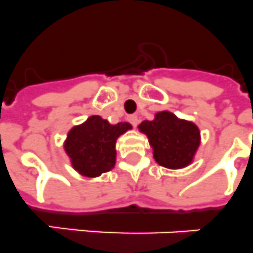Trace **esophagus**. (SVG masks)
<instances>
[{
  "label": "esophagus",
  "instance_id": "34e87169",
  "mask_svg": "<svg viewBox=\"0 0 253 253\" xmlns=\"http://www.w3.org/2000/svg\"><path fill=\"white\" fill-rule=\"evenodd\" d=\"M127 120H128V122H130L133 127H136L137 123H139V117H137L136 114L128 116V117H127Z\"/></svg>",
  "mask_w": 253,
  "mask_h": 253
}]
</instances>
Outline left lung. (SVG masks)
Instances as JSON below:
<instances>
[{
    "label": "left lung",
    "mask_w": 253,
    "mask_h": 253,
    "mask_svg": "<svg viewBox=\"0 0 253 253\" xmlns=\"http://www.w3.org/2000/svg\"><path fill=\"white\" fill-rule=\"evenodd\" d=\"M139 130L148 136L156 162L167 169L188 166L201 143L198 127L169 112H159L153 121H144Z\"/></svg>",
    "instance_id": "left-lung-1"
}]
</instances>
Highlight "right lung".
I'll return each instance as SVG.
<instances>
[{"label": "right lung", "instance_id": "add662e5", "mask_svg": "<svg viewBox=\"0 0 253 253\" xmlns=\"http://www.w3.org/2000/svg\"><path fill=\"white\" fill-rule=\"evenodd\" d=\"M130 128V123L110 125L100 116H91L84 123L73 127L64 144L72 166L87 177L110 171L116 165L117 139Z\"/></svg>", "mask_w": 253, "mask_h": 253}]
</instances>
